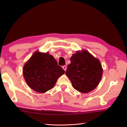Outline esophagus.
<instances>
[{
  "label": "esophagus",
  "instance_id": "obj_1",
  "mask_svg": "<svg viewBox=\"0 0 127 127\" xmlns=\"http://www.w3.org/2000/svg\"><path fill=\"white\" fill-rule=\"evenodd\" d=\"M62 68L64 69V70L65 71L66 70V66L65 65H64V66H62Z\"/></svg>",
  "mask_w": 127,
  "mask_h": 127
}]
</instances>
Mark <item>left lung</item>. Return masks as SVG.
<instances>
[{
    "instance_id": "1",
    "label": "left lung",
    "mask_w": 127,
    "mask_h": 127,
    "mask_svg": "<svg viewBox=\"0 0 127 127\" xmlns=\"http://www.w3.org/2000/svg\"><path fill=\"white\" fill-rule=\"evenodd\" d=\"M66 71L72 87L81 93L94 90L101 79L103 69L100 62L86 50L77 51L70 58Z\"/></svg>"
}]
</instances>
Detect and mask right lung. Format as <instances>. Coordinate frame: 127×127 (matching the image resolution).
Here are the masks:
<instances>
[{
    "mask_svg": "<svg viewBox=\"0 0 127 127\" xmlns=\"http://www.w3.org/2000/svg\"><path fill=\"white\" fill-rule=\"evenodd\" d=\"M65 73L48 52L35 51L23 66V75L28 86L43 93L55 86L58 78Z\"/></svg>",
    "mask_w": 127,
    "mask_h": 127,
    "instance_id": "obj_1",
    "label": "right lung"
}]
</instances>
